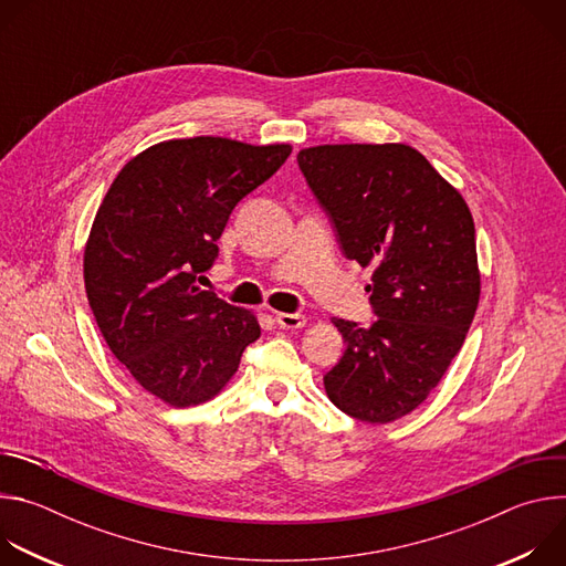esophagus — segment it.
<instances>
[{
	"label": "esophagus",
	"instance_id": "esophagus-1",
	"mask_svg": "<svg viewBox=\"0 0 566 566\" xmlns=\"http://www.w3.org/2000/svg\"><path fill=\"white\" fill-rule=\"evenodd\" d=\"M275 322L280 329H300L306 325V317L302 313H277Z\"/></svg>",
	"mask_w": 566,
	"mask_h": 566
}]
</instances>
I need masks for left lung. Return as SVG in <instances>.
Segmentation results:
<instances>
[{
  "instance_id": "obj_1",
  "label": "left lung",
  "mask_w": 566,
  "mask_h": 566,
  "mask_svg": "<svg viewBox=\"0 0 566 566\" xmlns=\"http://www.w3.org/2000/svg\"><path fill=\"white\" fill-rule=\"evenodd\" d=\"M297 166L347 260L374 266L371 325L334 317L345 354L325 389L345 415L382 426L417 410L459 354L479 304L468 203L410 145L300 149Z\"/></svg>"
}]
</instances>
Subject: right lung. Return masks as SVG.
<instances>
[{
  "mask_svg": "<svg viewBox=\"0 0 566 566\" xmlns=\"http://www.w3.org/2000/svg\"><path fill=\"white\" fill-rule=\"evenodd\" d=\"M291 145L221 136L147 147L109 186L85 247L98 329L134 380L172 408L217 396L260 338L258 317L197 286L234 206L271 179Z\"/></svg>",
  "mask_w": 566,
  "mask_h": 566,
  "instance_id": "add662e5",
  "label": "right lung"
}]
</instances>
